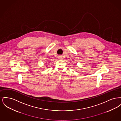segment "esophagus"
<instances>
[{
	"mask_svg": "<svg viewBox=\"0 0 121 121\" xmlns=\"http://www.w3.org/2000/svg\"><path fill=\"white\" fill-rule=\"evenodd\" d=\"M61 58V57H59V58Z\"/></svg>",
	"mask_w": 121,
	"mask_h": 121,
	"instance_id": "esophagus-1",
	"label": "esophagus"
}]
</instances>
